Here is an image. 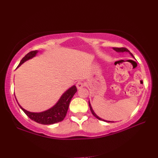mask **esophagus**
<instances>
[{
    "label": "esophagus",
    "instance_id": "34e87169",
    "mask_svg": "<svg viewBox=\"0 0 158 158\" xmlns=\"http://www.w3.org/2000/svg\"><path fill=\"white\" fill-rule=\"evenodd\" d=\"M84 86H85V83L82 81H78L76 84V87L78 89H82V87H84Z\"/></svg>",
    "mask_w": 158,
    "mask_h": 158
}]
</instances>
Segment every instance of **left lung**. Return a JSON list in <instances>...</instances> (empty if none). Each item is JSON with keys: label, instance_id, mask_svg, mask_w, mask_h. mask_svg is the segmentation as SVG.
<instances>
[{"label": "left lung", "instance_id": "obj_1", "mask_svg": "<svg viewBox=\"0 0 158 158\" xmlns=\"http://www.w3.org/2000/svg\"><path fill=\"white\" fill-rule=\"evenodd\" d=\"M114 50H115V52H129L131 55L133 57V54L131 53L129 50H128L127 49H126V48H124V47H121V48H118V47H114ZM89 107H90V110H91V113H92V114H93L95 117H96V118H98V120H102V121H105V122H106V123H111V121H107V120H103V119H102V118H100V117H98V116L95 114L94 113V110L92 109V107H91V104H90V102H89ZM113 123H114V122H113Z\"/></svg>", "mask_w": 158, "mask_h": 158}]
</instances>
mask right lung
I'll list each match as a JSON object with an SVG mask.
<instances>
[{
    "mask_svg": "<svg viewBox=\"0 0 158 158\" xmlns=\"http://www.w3.org/2000/svg\"><path fill=\"white\" fill-rule=\"evenodd\" d=\"M38 51H32L29 52L25 57H24L19 64L18 67H20V65L23 64L24 62L27 60L31 59L32 58L35 57L36 56ZM77 88L75 85H73L72 87L68 89L62 95L60 99L56 102L54 106H53L52 108L46 110L42 112L35 113L30 112L23 109L19 104L20 108L23 111L25 112V114L28 116V117L31 119L36 123L42 124H52L59 123L64 120V118L66 116L67 110L69 109V103L73 98L74 94L76 93ZM16 98V96H15ZM17 101V100H16Z\"/></svg>",
    "mask_w": 158,
    "mask_h": 158,
    "instance_id": "add662e5",
    "label": "right lung"
}]
</instances>
